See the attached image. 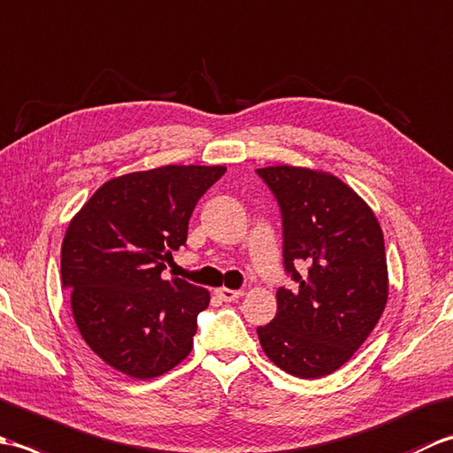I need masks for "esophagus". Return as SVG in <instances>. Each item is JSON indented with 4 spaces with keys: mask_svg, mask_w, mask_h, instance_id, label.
<instances>
[{
    "mask_svg": "<svg viewBox=\"0 0 453 453\" xmlns=\"http://www.w3.org/2000/svg\"><path fill=\"white\" fill-rule=\"evenodd\" d=\"M216 296L219 297L221 302H234L237 297H242L243 292L242 290H229V288H218Z\"/></svg>",
    "mask_w": 453,
    "mask_h": 453,
    "instance_id": "1",
    "label": "esophagus"
}]
</instances>
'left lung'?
<instances>
[{"mask_svg":"<svg viewBox=\"0 0 453 453\" xmlns=\"http://www.w3.org/2000/svg\"><path fill=\"white\" fill-rule=\"evenodd\" d=\"M280 206L284 268L297 290L278 288L274 319L257 329L265 354L302 380L339 370L368 339L388 303L383 234L372 208L323 171L257 169ZM297 264H307L302 277Z\"/></svg>","mask_w":453,"mask_h":453,"instance_id":"1","label":"left lung"}]
</instances>
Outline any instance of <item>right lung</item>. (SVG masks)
Segmentation results:
<instances>
[{
  "label": "right lung",
  "mask_w": 453,
  "mask_h": 453,
  "mask_svg": "<svg viewBox=\"0 0 453 453\" xmlns=\"http://www.w3.org/2000/svg\"><path fill=\"white\" fill-rule=\"evenodd\" d=\"M224 173L221 165L128 173L104 182L67 226L62 286L83 341L111 368L151 380L190 354L210 294L161 273L187 243L196 202Z\"/></svg>",
  "instance_id": "add662e5"
}]
</instances>
